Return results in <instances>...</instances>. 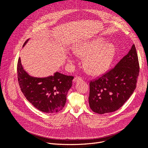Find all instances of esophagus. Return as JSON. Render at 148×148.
I'll use <instances>...</instances> for the list:
<instances>
[{"instance_id": "esophagus-1", "label": "esophagus", "mask_w": 148, "mask_h": 148, "mask_svg": "<svg viewBox=\"0 0 148 148\" xmlns=\"http://www.w3.org/2000/svg\"><path fill=\"white\" fill-rule=\"evenodd\" d=\"M82 78L80 77V76H76V77H74V79H73V81L74 82H77V81H82Z\"/></svg>"}]
</instances>
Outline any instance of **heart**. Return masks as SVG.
<instances>
[{
  "instance_id": "heart-1",
  "label": "heart",
  "mask_w": 148,
  "mask_h": 148,
  "mask_svg": "<svg viewBox=\"0 0 148 148\" xmlns=\"http://www.w3.org/2000/svg\"><path fill=\"white\" fill-rule=\"evenodd\" d=\"M79 56H86L84 65L89 74L98 75L104 73L111 66L115 54V49L111 44H105L102 38L83 42L74 49Z\"/></svg>"
}]
</instances>
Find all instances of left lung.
Segmentation results:
<instances>
[{
    "label": "left lung",
    "instance_id": "obj_1",
    "mask_svg": "<svg viewBox=\"0 0 148 148\" xmlns=\"http://www.w3.org/2000/svg\"><path fill=\"white\" fill-rule=\"evenodd\" d=\"M139 64L135 45L115 66L90 81L89 104L95 113L114 112L121 108L136 87Z\"/></svg>",
    "mask_w": 148,
    "mask_h": 148
}]
</instances>
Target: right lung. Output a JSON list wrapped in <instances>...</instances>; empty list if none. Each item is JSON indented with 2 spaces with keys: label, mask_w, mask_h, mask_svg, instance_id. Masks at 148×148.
<instances>
[{
  "label": "right lung",
  "mask_w": 148,
  "mask_h": 148,
  "mask_svg": "<svg viewBox=\"0 0 148 148\" xmlns=\"http://www.w3.org/2000/svg\"><path fill=\"white\" fill-rule=\"evenodd\" d=\"M17 72L21 91L35 108L50 114L57 112L64 108L68 91L72 86L73 76L56 73L47 78L30 77L23 70L20 58Z\"/></svg>",
  "instance_id": "right-lung-1"
}]
</instances>
